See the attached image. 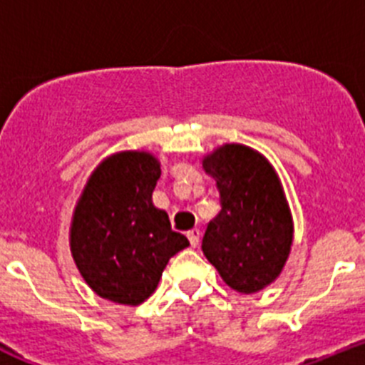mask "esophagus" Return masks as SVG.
Here are the masks:
<instances>
[{"mask_svg": "<svg viewBox=\"0 0 365 365\" xmlns=\"http://www.w3.org/2000/svg\"><path fill=\"white\" fill-rule=\"evenodd\" d=\"M188 240H190V245H192V247H197L199 240H201V230H199V228H193V230H190Z\"/></svg>", "mask_w": 365, "mask_h": 365, "instance_id": "obj_1", "label": "esophagus"}]
</instances>
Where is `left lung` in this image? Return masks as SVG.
I'll list each match as a JSON object with an SVG mask.
<instances>
[{"instance_id": "1", "label": "left lung", "mask_w": 365, "mask_h": 365, "mask_svg": "<svg viewBox=\"0 0 365 365\" xmlns=\"http://www.w3.org/2000/svg\"><path fill=\"white\" fill-rule=\"evenodd\" d=\"M217 182L221 212L202 237V252L222 282L252 294L279 278L294 241V221L282 179L265 155L222 144L202 157Z\"/></svg>"}]
</instances>
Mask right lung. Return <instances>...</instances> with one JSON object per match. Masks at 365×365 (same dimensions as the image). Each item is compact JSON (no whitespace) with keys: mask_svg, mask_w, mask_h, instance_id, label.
Returning a JSON list of instances; mask_svg holds the SVG:
<instances>
[{"mask_svg":"<svg viewBox=\"0 0 365 365\" xmlns=\"http://www.w3.org/2000/svg\"><path fill=\"white\" fill-rule=\"evenodd\" d=\"M160 163L144 150L106 157L73 210L69 247L83 282L100 298L140 305L155 292L170 257L190 245L153 205Z\"/></svg>","mask_w":365,"mask_h":365,"instance_id":"obj_1","label":"right lung"}]
</instances>
